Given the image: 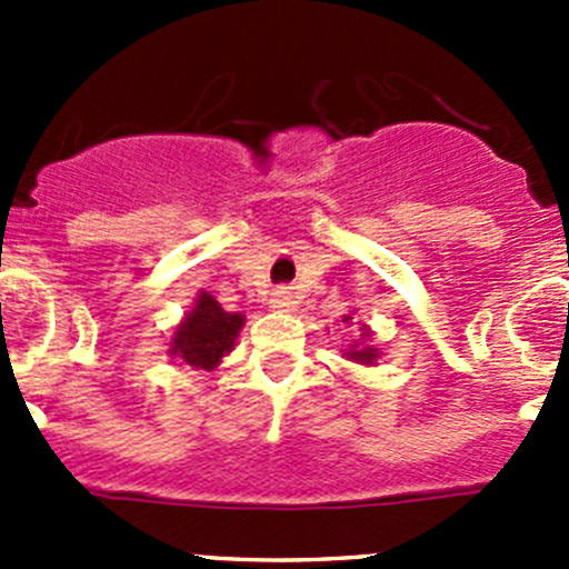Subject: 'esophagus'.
<instances>
[{
	"label": "esophagus",
	"mask_w": 569,
	"mask_h": 569,
	"mask_svg": "<svg viewBox=\"0 0 569 569\" xmlns=\"http://www.w3.org/2000/svg\"><path fill=\"white\" fill-rule=\"evenodd\" d=\"M269 308H272V311H295L297 308V297L291 295L289 289H274L272 291V297H269Z\"/></svg>",
	"instance_id": "1"
}]
</instances>
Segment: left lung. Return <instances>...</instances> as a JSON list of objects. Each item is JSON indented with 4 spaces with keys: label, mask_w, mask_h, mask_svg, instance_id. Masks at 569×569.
I'll return each mask as SVG.
<instances>
[{
    "label": "left lung",
    "mask_w": 569,
    "mask_h": 569,
    "mask_svg": "<svg viewBox=\"0 0 569 569\" xmlns=\"http://www.w3.org/2000/svg\"><path fill=\"white\" fill-rule=\"evenodd\" d=\"M352 317H355V311H349V313H343L341 321L343 325H349ZM371 336H375V332H371V327L360 325V338H355L347 349H341L343 358L352 360V363H360V366H377V360L382 358V352L375 347V343H371Z\"/></svg>",
    "instance_id": "obj_1"
}]
</instances>
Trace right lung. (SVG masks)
Wrapping results in <instances>:
<instances>
[{
    "mask_svg": "<svg viewBox=\"0 0 569 569\" xmlns=\"http://www.w3.org/2000/svg\"><path fill=\"white\" fill-rule=\"evenodd\" d=\"M242 327V313L226 311L209 291L200 289L192 308L170 336L168 355L178 360V366H189L192 371H214L222 358L233 352Z\"/></svg>",
    "mask_w": 569,
    "mask_h": 569,
    "instance_id": "add662e5",
    "label": "right lung"
}]
</instances>
